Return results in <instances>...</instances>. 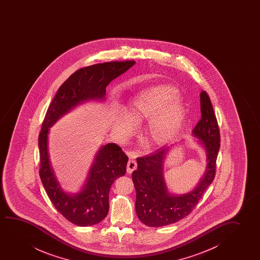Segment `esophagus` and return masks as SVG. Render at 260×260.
I'll return each instance as SVG.
<instances>
[{"label": "esophagus", "mask_w": 260, "mask_h": 260, "mask_svg": "<svg viewBox=\"0 0 260 260\" xmlns=\"http://www.w3.org/2000/svg\"><path fill=\"white\" fill-rule=\"evenodd\" d=\"M136 169H137L136 160H133V159H129L128 164H127V172L131 174V173H132V171H135Z\"/></svg>", "instance_id": "1"}]
</instances>
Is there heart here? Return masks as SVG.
Masks as SVG:
<instances>
[{
	"label": "heart",
	"mask_w": 260,
	"mask_h": 260,
	"mask_svg": "<svg viewBox=\"0 0 260 260\" xmlns=\"http://www.w3.org/2000/svg\"><path fill=\"white\" fill-rule=\"evenodd\" d=\"M179 90L172 85H159L143 91L128 105L125 112L112 113L111 127L115 133L128 139L134 132L131 117L137 123L147 121L146 133L151 142H167L178 131L185 117V107L178 100Z\"/></svg>",
	"instance_id": "obj_1"
}]
</instances>
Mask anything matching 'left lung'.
Returning a JSON list of instances; mask_svg holds the SVG:
<instances>
[{
  "mask_svg": "<svg viewBox=\"0 0 260 260\" xmlns=\"http://www.w3.org/2000/svg\"><path fill=\"white\" fill-rule=\"evenodd\" d=\"M202 118L192 129L206 153L205 173L192 191L184 194L169 192L164 178V160L171 146H162L156 152L137 159L138 169L132 172L136 192V212L143 224L160 228L181 220L192 212L216 173V161L220 146L217 118L210 96L200 94Z\"/></svg>",
  "mask_w": 260,
  "mask_h": 260,
  "instance_id": "8db88e82",
  "label": "left lung"
}]
</instances>
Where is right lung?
Segmentation results:
<instances>
[{
    "label": "right lung",
    "mask_w": 260,
    "mask_h": 260,
    "mask_svg": "<svg viewBox=\"0 0 260 260\" xmlns=\"http://www.w3.org/2000/svg\"><path fill=\"white\" fill-rule=\"evenodd\" d=\"M135 63L112 61L79 69L59 87L43 120L38 139L40 178L56 210L76 225H93L107 217L111 186L116 178L126 173L128 157L114 143L101 146L82 190L77 193H68L61 188L50 164L48 149L50 128L79 105L89 100L103 101L107 85Z\"/></svg>",
    "instance_id": "1"
}]
</instances>
